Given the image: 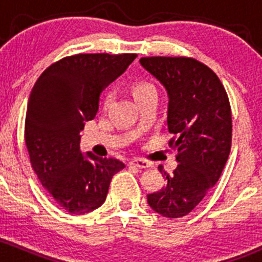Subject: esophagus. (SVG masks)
I'll return each instance as SVG.
<instances>
[{"mask_svg": "<svg viewBox=\"0 0 262 262\" xmlns=\"http://www.w3.org/2000/svg\"><path fill=\"white\" fill-rule=\"evenodd\" d=\"M129 163L138 168H148L150 167V163L146 160H142V158H133V160L129 161Z\"/></svg>", "mask_w": 262, "mask_h": 262, "instance_id": "esophagus-1", "label": "esophagus"}]
</instances>
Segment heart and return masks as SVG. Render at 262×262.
Instances as JSON below:
<instances>
[{
    "label": "heart",
    "instance_id": "heart-1",
    "mask_svg": "<svg viewBox=\"0 0 262 262\" xmlns=\"http://www.w3.org/2000/svg\"><path fill=\"white\" fill-rule=\"evenodd\" d=\"M149 92H156L155 87H153L152 83L146 81H139L136 82V83L132 84V94H133L134 99L139 96H143V95L149 94ZM113 100V92L109 91L106 95H105L104 99V107H109V105L112 104Z\"/></svg>",
    "mask_w": 262,
    "mask_h": 262
}]
</instances>
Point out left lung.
Segmentation results:
<instances>
[{"mask_svg": "<svg viewBox=\"0 0 262 262\" xmlns=\"http://www.w3.org/2000/svg\"><path fill=\"white\" fill-rule=\"evenodd\" d=\"M142 67L167 91L168 132L176 149L172 176L160 168L167 184L147 195L156 213L167 218L187 215L216 184L228 160L232 114L228 96L218 76L196 59L146 57Z\"/></svg>", "mask_w": 262, "mask_h": 262, "instance_id": "obj_1", "label": "left lung"}]
</instances>
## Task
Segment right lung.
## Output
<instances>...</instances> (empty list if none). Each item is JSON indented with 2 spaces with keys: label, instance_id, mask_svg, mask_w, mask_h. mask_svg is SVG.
<instances>
[{
  "label": "right lung",
  "instance_id": "1",
  "mask_svg": "<svg viewBox=\"0 0 262 262\" xmlns=\"http://www.w3.org/2000/svg\"><path fill=\"white\" fill-rule=\"evenodd\" d=\"M136 54H77L47 68L31 90L25 143L39 181L66 212L86 214L104 204L115 158L81 152V130L99 110L101 92L125 72Z\"/></svg>",
  "mask_w": 262,
  "mask_h": 262
}]
</instances>
